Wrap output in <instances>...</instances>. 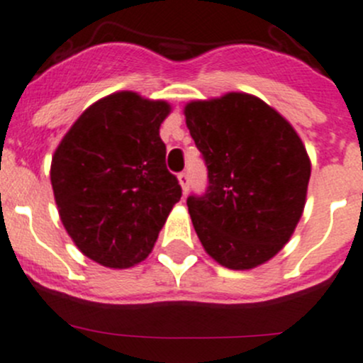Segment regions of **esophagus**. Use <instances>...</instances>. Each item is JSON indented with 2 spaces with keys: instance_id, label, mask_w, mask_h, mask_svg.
<instances>
[{
  "instance_id": "obj_1",
  "label": "esophagus",
  "mask_w": 363,
  "mask_h": 363,
  "mask_svg": "<svg viewBox=\"0 0 363 363\" xmlns=\"http://www.w3.org/2000/svg\"><path fill=\"white\" fill-rule=\"evenodd\" d=\"M178 182H180L183 192H186V190H189V174L180 173V174H178Z\"/></svg>"
}]
</instances>
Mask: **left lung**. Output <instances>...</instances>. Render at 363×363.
<instances>
[{
	"label": "left lung",
	"mask_w": 363,
	"mask_h": 363,
	"mask_svg": "<svg viewBox=\"0 0 363 363\" xmlns=\"http://www.w3.org/2000/svg\"><path fill=\"white\" fill-rule=\"evenodd\" d=\"M185 120L208 169L203 196L186 197L204 250L231 270L259 267L302 217L311 178L302 139L249 93L186 104Z\"/></svg>",
	"instance_id": "8db88e82"
}]
</instances>
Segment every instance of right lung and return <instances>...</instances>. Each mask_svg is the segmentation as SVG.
I'll return each instance as SVG.
<instances>
[{
	"label": "right lung",
	"mask_w": 363,
	"mask_h": 363,
	"mask_svg": "<svg viewBox=\"0 0 363 363\" xmlns=\"http://www.w3.org/2000/svg\"><path fill=\"white\" fill-rule=\"evenodd\" d=\"M169 111L164 100L113 93L89 106L56 148L51 183L60 218L77 249L102 267L145 261L180 201L159 134Z\"/></svg>",
	"instance_id": "obj_1"
}]
</instances>
